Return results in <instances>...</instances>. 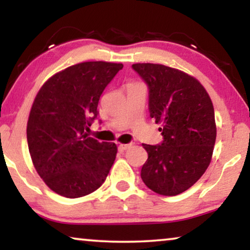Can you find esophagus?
Segmentation results:
<instances>
[{
	"mask_svg": "<svg viewBox=\"0 0 250 250\" xmlns=\"http://www.w3.org/2000/svg\"><path fill=\"white\" fill-rule=\"evenodd\" d=\"M131 146H132L131 143H127V145H123V143H122V145H119L118 148H119V150H121V151H124V150H127L128 148H131Z\"/></svg>",
	"mask_w": 250,
	"mask_h": 250,
	"instance_id": "obj_1",
	"label": "esophagus"
}]
</instances>
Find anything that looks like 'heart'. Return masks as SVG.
<instances>
[{
  "label": "heart",
  "mask_w": 250,
  "mask_h": 250,
  "mask_svg": "<svg viewBox=\"0 0 250 250\" xmlns=\"http://www.w3.org/2000/svg\"><path fill=\"white\" fill-rule=\"evenodd\" d=\"M131 84H132V83H131Z\"/></svg>",
  "instance_id": "b5f03b06"
}]
</instances>
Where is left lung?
Segmentation results:
<instances>
[{
	"instance_id": "left-lung-1",
	"label": "left lung",
	"mask_w": 250,
	"mask_h": 250,
	"mask_svg": "<svg viewBox=\"0 0 250 250\" xmlns=\"http://www.w3.org/2000/svg\"><path fill=\"white\" fill-rule=\"evenodd\" d=\"M149 86V110L164 136L162 145H143L148 159L141 179L153 192L176 196L206 172L216 141L214 107L196 77L159 63H134Z\"/></svg>"
}]
</instances>
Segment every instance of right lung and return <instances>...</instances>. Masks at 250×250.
I'll use <instances>...</instances> for the list:
<instances>
[{
	"label": "right lung",
	"mask_w": 250,
	"mask_h": 250,
	"mask_svg": "<svg viewBox=\"0 0 250 250\" xmlns=\"http://www.w3.org/2000/svg\"><path fill=\"white\" fill-rule=\"evenodd\" d=\"M123 63L86 61L42 85L27 122V142L41 179L66 198L87 196L107 179L117 155L114 142L87 136L102 92Z\"/></svg>",
	"instance_id": "obj_1"
}]
</instances>
